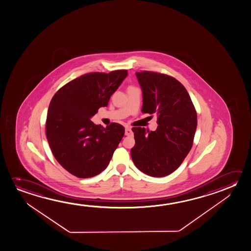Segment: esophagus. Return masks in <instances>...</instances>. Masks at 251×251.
<instances>
[{
  "label": "esophagus",
  "mask_w": 251,
  "mask_h": 251,
  "mask_svg": "<svg viewBox=\"0 0 251 251\" xmlns=\"http://www.w3.org/2000/svg\"><path fill=\"white\" fill-rule=\"evenodd\" d=\"M125 134L126 136H131L132 134V131H131V129L130 127H126V132H125Z\"/></svg>",
  "instance_id": "esophagus-1"
}]
</instances>
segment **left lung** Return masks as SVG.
I'll return each mask as SVG.
<instances>
[{"label":"left lung","instance_id":"obj_1","mask_svg":"<svg viewBox=\"0 0 251 251\" xmlns=\"http://www.w3.org/2000/svg\"><path fill=\"white\" fill-rule=\"evenodd\" d=\"M143 94L142 112L156 113L155 131L132 127L135 146L131 159L137 168L152 177L175 172L191 150L197 113L186 88L173 76L158 72H136Z\"/></svg>","mask_w":251,"mask_h":251}]
</instances>
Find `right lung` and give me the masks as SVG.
I'll return each instance as SVG.
<instances>
[{"label":"right lung","instance_id":"obj_1","mask_svg":"<svg viewBox=\"0 0 251 251\" xmlns=\"http://www.w3.org/2000/svg\"><path fill=\"white\" fill-rule=\"evenodd\" d=\"M126 70L84 74L53 96L46 136L53 155L70 174L91 178L103 171L125 134L120 124L104 128L91 120L127 76Z\"/></svg>","mask_w":251,"mask_h":251}]
</instances>
